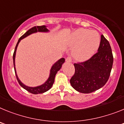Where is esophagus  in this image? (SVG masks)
Returning a JSON list of instances; mask_svg holds the SVG:
<instances>
[{
  "label": "esophagus",
  "mask_w": 124,
  "mask_h": 124,
  "mask_svg": "<svg viewBox=\"0 0 124 124\" xmlns=\"http://www.w3.org/2000/svg\"><path fill=\"white\" fill-rule=\"evenodd\" d=\"M71 61L72 60L71 57H68V58H66V63H71Z\"/></svg>",
  "instance_id": "34e87169"
}]
</instances>
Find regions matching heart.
Wrapping results in <instances>:
<instances>
[{
  "label": "heart",
  "instance_id": "obj_1",
  "mask_svg": "<svg viewBox=\"0 0 124 124\" xmlns=\"http://www.w3.org/2000/svg\"><path fill=\"white\" fill-rule=\"evenodd\" d=\"M101 37L97 31L79 28L72 33L68 40V45L75 46L72 52L74 59L78 61L88 60L99 48Z\"/></svg>",
  "mask_w": 124,
  "mask_h": 124
}]
</instances>
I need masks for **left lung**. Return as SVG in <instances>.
Masks as SVG:
<instances>
[{
  "label": "left lung",
  "instance_id": "left-lung-1",
  "mask_svg": "<svg viewBox=\"0 0 124 124\" xmlns=\"http://www.w3.org/2000/svg\"><path fill=\"white\" fill-rule=\"evenodd\" d=\"M113 60L109 42L102 35L97 53L87 61L74 64L75 73L70 79L71 86L84 94L101 88L109 79Z\"/></svg>",
  "mask_w": 124,
  "mask_h": 124
}]
</instances>
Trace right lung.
<instances>
[{
  "label": "right lung",
  "mask_w": 124,
  "mask_h": 124,
  "mask_svg": "<svg viewBox=\"0 0 124 124\" xmlns=\"http://www.w3.org/2000/svg\"><path fill=\"white\" fill-rule=\"evenodd\" d=\"M48 29L46 28V26L45 25H43V26H37V27H33V28H30L28 30L27 32L24 33L20 38H19V40H18L16 46H15V51L14 53V55H13V60H14V70H15V74H16V77H17V79L18 81V83L22 87L23 89H25V90H27L29 93H31V94H43V93H45V92L48 91L49 89L51 88L53 84L54 83V78H55V76L56 73H58L59 70L61 68L62 65L65 61V59L62 58L60 59L59 60L54 63L51 66V69H50V75L48 78V79L43 84L40 86H36V87H30V86H26L25 84L22 83V81L18 78V76L17 74V72H16V68H15V55H16V51H17V46H18V44H19L20 41H21L22 39L26 38L28 36L30 35L31 34L35 33L37 32H43V33H47L49 32Z\"/></svg>",
  "instance_id": "add662e5"
}]
</instances>
